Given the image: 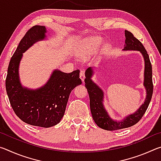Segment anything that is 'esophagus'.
<instances>
[{"instance_id":"1","label":"esophagus","mask_w":161,"mask_h":161,"mask_svg":"<svg viewBox=\"0 0 161 161\" xmlns=\"http://www.w3.org/2000/svg\"><path fill=\"white\" fill-rule=\"evenodd\" d=\"M80 77L82 82L84 81V79H85V73H84V71H80Z\"/></svg>"}]
</instances>
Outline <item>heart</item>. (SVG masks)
Listing matches in <instances>:
<instances>
[{"label": "heart", "instance_id": "1", "mask_svg": "<svg viewBox=\"0 0 161 161\" xmlns=\"http://www.w3.org/2000/svg\"><path fill=\"white\" fill-rule=\"evenodd\" d=\"M101 43H102V39L100 37H95L89 38L79 52V55L82 58H88L99 48ZM108 48V46H104V50H107Z\"/></svg>", "mask_w": 161, "mask_h": 161}]
</instances>
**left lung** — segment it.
Here are the masks:
<instances>
[{
	"instance_id": "left-lung-1",
	"label": "left lung",
	"mask_w": 161,
	"mask_h": 161,
	"mask_svg": "<svg viewBox=\"0 0 161 161\" xmlns=\"http://www.w3.org/2000/svg\"><path fill=\"white\" fill-rule=\"evenodd\" d=\"M125 43L123 50H136L139 51L143 57L145 62V70H144V82L143 85L146 90V98L145 102L141 106L140 108L134 114L125 117L121 121H116L111 118L106 111L104 106L103 104V92L100 87L92 80L93 75V69L89 67L85 72V87L87 89L89 96V104L90 109L94 121L98 126L101 129L107 130H116L122 129H126L137 124L142 118L143 114L148 108L151 102L153 85L152 80V66L150 61L149 56L145 47H143L139 40L133 36L131 32L125 31Z\"/></svg>"
}]
</instances>
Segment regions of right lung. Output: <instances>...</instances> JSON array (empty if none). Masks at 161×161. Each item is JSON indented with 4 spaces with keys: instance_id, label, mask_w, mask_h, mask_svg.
I'll return each mask as SVG.
<instances>
[{
    "instance_id": "right-lung-1",
    "label": "right lung",
    "mask_w": 161,
    "mask_h": 161,
    "mask_svg": "<svg viewBox=\"0 0 161 161\" xmlns=\"http://www.w3.org/2000/svg\"><path fill=\"white\" fill-rule=\"evenodd\" d=\"M45 26L35 25L26 32L10 59L5 88L10 105L25 123L48 128L59 123L63 117L71 92L81 84L80 70L64 73L53 71L47 82L37 89L23 87L19 79V64L23 53L37 41L44 40Z\"/></svg>"
}]
</instances>
